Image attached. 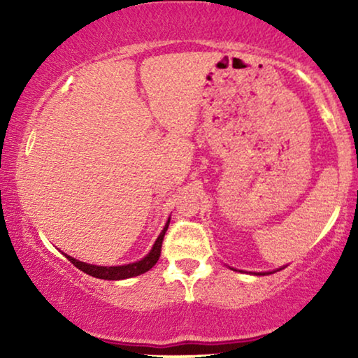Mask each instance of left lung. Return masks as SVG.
<instances>
[{
	"mask_svg": "<svg viewBox=\"0 0 358 358\" xmlns=\"http://www.w3.org/2000/svg\"><path fill=\"white\" fill-rule=\"evenodd\" d=\"M267 273H271V272H267ZM257 275H266V272H259Z\"/></svg>",
	"mask_w": 358,
	"mask_h": 358,
	"instance_id": "obj_1",
	"label": "left lung"
}]
</instances>
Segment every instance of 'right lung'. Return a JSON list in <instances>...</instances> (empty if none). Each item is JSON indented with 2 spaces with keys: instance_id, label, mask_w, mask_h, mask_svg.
Returning <instances> with one entry per match:
<instances>
[{
  "instance_id": "obj_1",
  "label": "right lung",
  "mask_w": 358,
  "mask_h": 358,
  "mask_svg": "<svg viewBox=\"0 0 358 358\" xmlns=\"http://www.w3.org/2000/svg\"><path fill=\"white\" fill-rule=\"evenodd\" d=\"M168 227H169V220H168V223H166V227L163 228V231H161L158 239H156L153 248H151V251L146 254V256L141 259V261L125 264V266H115V267L92 266V264L76 261V259H73L71 256H66V254H65V256H66L68 261L73 264V266L78 267L80 271H83L91 277L104 278V280H124V278L136 277V275H141V273L148 272L150 268L153 267L156 262H158V259L161 256V246H163V239H164L166 231H168Z\"/></svg>"
}]
</instances>
